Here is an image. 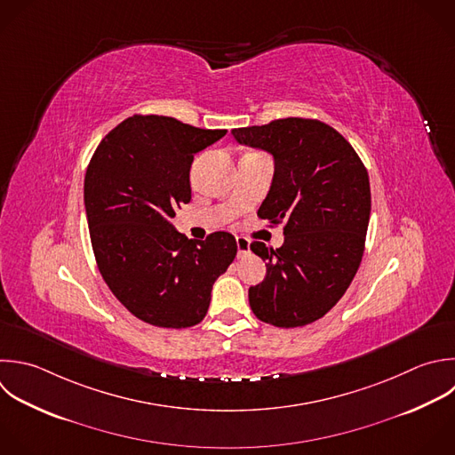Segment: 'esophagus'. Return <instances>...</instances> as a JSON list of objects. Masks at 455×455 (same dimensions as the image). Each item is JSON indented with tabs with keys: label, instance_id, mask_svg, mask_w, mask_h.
I'll use <instances>...</instances> for the list:
<instances>
[{
	"label": "esophagus",
	"instance_id": "esophagus-1",
	"mask_svg": "<svg viewBox=\"0 0 455 455\" xmlns=\"http://www.w3.org/2000/svg\"><path fill=\"white\" fill-rule=\"evenodd\" d=\"M236 247H238V258H243L251 252V242L243 236H238L236 238Z\"/></svg>",
	"mask_w": 455,
	"mask_h": 455
}]
</instances>
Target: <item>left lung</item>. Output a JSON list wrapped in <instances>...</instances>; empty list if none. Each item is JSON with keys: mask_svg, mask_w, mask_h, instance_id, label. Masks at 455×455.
<instances>
[{"mask_svg": "<svg viewBox=\"0 0 455 455\" xmlns=\"http://www.w3.org/2000/svg\"><path fill=\"white\" fill-rule=\"evenodd\" d=\"M231 135L272 155V185L258 215L284 222L279 249L251 243L267 265L265 279L249 288L251 309L275 327L311 323L343 297L359 268L371 208L368 172L352 146L315 119L288 117Z\"/></svg>", "mask_w": 455, "mask_h": 455, "instance_id": "obj_1", "label": "left lung"}]
</instances>
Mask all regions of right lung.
<instances>
[{"label": "right lung", "mask_w": 455, "mask_h": 455, "mask_svg": "<svg viewBox=\"0 0 455 455\" xmlns=\"http://www.w3.org/2000/svg\"><path fill=\"white\" fill-rule=\"evenodd\" d=\"M226 133L133 116L101 140L89 164L84 201L100 272L121 304L151 325L199 323L213 283L236 256L231 233L188 240L172 224L192 199L194 156Z\"/></svg>", "instance_id": "right-lung-1"}]
</instances>
